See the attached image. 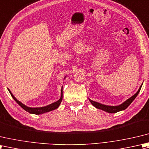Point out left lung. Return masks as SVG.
Listing matches in <instances>:
<instances>
[{
	"label": "left lung",
	"instance_id": "left-lung-1",
	"mask_svg": "<svg viewBox=\"0 0 149 149\" xmlns=\"http://www.w3.org/2000/svg\"><path fill=\"white\" fill-rule=\"evenodd\" d=\"M142 85H143V83L141 85V86L139 87L137 93L134 94V95L130 97V98H129V99H127L125 102H124L123 103H122V104L119 105H117V106L106 105H104V104H100V103H98V102L93 101V100H91L89 98V100L90 101V102L91 103L92 105L94 106V107H95L97 109H101V110L107 112V113H117V112L125 110V109H126L127 107H129V105L131 104V103L133 101H134V100L136 98V97L138 96L139 91H140V90H141Z\"/></svg>",
	"mask_w": 149,
	"mask_h": 149
}]
</instances>
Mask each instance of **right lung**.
Masks as SVG:
<instances>
[{
	"mask_svg": "<svg viewBox=\"0 0 149 149\" xmlns=\"http://www.w3.org/2000/svg\"><path fill=\"white\" fill-rule=\"evenodd\" d=\"M66 77H65L64 78H65ZM8 90L9 91V92L11 94V95L12 96L15 101L18 104H19L21 107H22L24 110L26 111L28 113H31V114H44L45 113H47V112H49L51 111H53L54 109H57L58 107H59V105H60L62 102V98H63V92H62V87L61 89V96H60V98L58 100V101L53 103L50 105H48L47 106H45V107H28V106L25 105L24 104H23L22 102H20V101H19L15 97L13 96V94L11 93V92L10 91V90L8 88Z\"/></svg>",
	"mask_w": 149,
	"mask_h": 149,
	"instance_id": "add662e5",
	"label": "right lung"
}]
</instances>
